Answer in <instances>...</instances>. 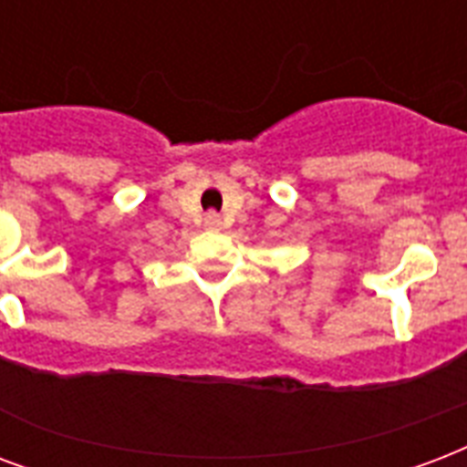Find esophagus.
Wrapping results in <instances>:
<instances>
[{"instance_id": "34e87169", "label": "esophagus", "mask_w": 467, "mask_h": 467, "mask_svg": "<svg viewBox=\"0 0 467 467\" xmlns=\"http://www.w3.org/2000/svg\"><path fill=\"white\" fill-rule=\"evenodd\" d=\"M210 225H218V223H220V218H218V215H210Z\"/></svg>"}]
</instances>
